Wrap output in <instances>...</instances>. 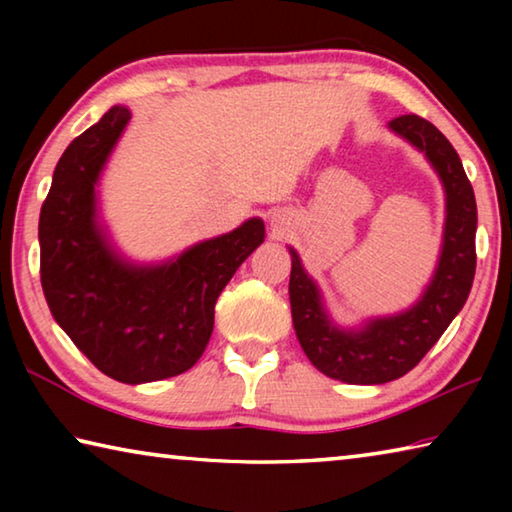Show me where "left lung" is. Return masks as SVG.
Wrapping results in <instances>:
<instances>
[{
    "instance_id": "1",
    "label": "left lung",
    "mask_w": 512,
    "mask_h": 512,
    "mask_svg": "<svg viewBox=\"0 0 512 512\" xmlns=\"http://www.w3.org/2000/svg\"><path fill=\"white\" fill-rule=\"evenodd\" d=\"M391 128L424 151L447 192L443 255L418 305L400 316L372 320L361 332H341L327 320L316 284L291 250L289 298L298 341L320 372L345 384H386L418 366L463 309L476 271L474 189L454 146L418 115L395 117Z\"/></svg>"
}]
</instances>
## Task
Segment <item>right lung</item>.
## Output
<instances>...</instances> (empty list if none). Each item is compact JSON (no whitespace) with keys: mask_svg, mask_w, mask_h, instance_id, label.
Returning a JSON list of instances; mask_svg holds the SVG:
<instances>
[{"mask_svg":"<svg viewBox=\"0 0 512 512\" xmlns=\"http://www.w3.org/2000/svg\"><path fill=\"white\" fill-rule=\"evenodd\" d=\"M128 119V108H110L58 160L40 210V282L76 348L103 375L142 384L176 377L201 359L216 298L264 241V223L250 219L162 266L117 259L94 223V185Z\"/></svg>","mask_w":512,"mask_h":512,"instance_id":"obj_1","label":"right lung"}]
</instances>
